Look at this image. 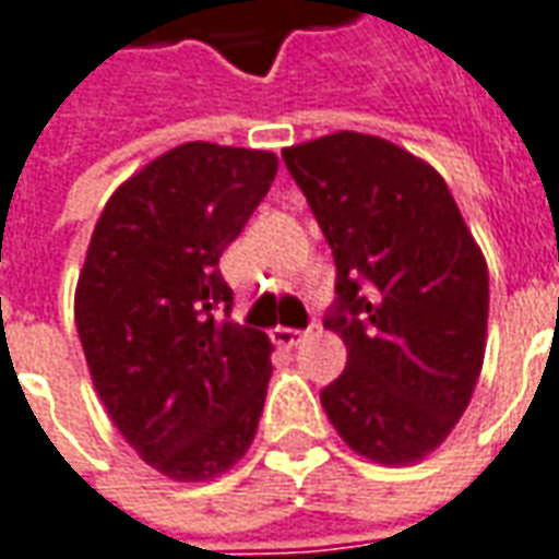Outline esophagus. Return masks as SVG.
Returning <instances> with one entry per match:
<instances>
[{
	"mask_svg": "<svg viewBox=\"0 0 559 559\" xmlns=\"http://www.w3.org/2000/svg\"><path fill=\"white\" fill-rule=\"evenodd\" d=\"M301 341H305V332H298V329H286V325H276V329H273V344H280V347H286V350L298 347Z\"/></svg>",
	"mask_w": 559,
	"mask_h": 559,
	"instance_id": "1",
	"label": "esophagus"
}]
</instances>
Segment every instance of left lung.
Returning <instances> with one entry per match:
<instances>
[{
    "instance_id": "obj_1",
    "label": "left lung",
    "mask_w": 559,
    "mask_h": 559,
    "mask_svg": "<svg viewBox=\"0 0 559 559\" xmlns=\"http://www.w3.org/2000/svg\"><path fill=\"white\" fill-rule=\"evenodd\" d=\"M335 254L325 329L347 366L320 400L376 464L428 459L459 425L486 354L489 271L440 171L376 134L283 150Z\"/></svg>"
}]
</instances>
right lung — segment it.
I'll use <instances>...</instances> for the list:
<instances>
[{"label":"right lung","instance_id":"1","mask_svg":"<svg viewBox=\"0 0 559 559\" xmlns=\"http://www.w3.org/2000/svg\"><path fill=\"white\" fill-rule=\"evenodd\" d=\"M271 150L190 141L119 183L76 283V329L95 391L159 474L202 483L254 440L273 344L230 323L221 254L276 178Z\"/></svg>","mask_w":559,"mask_h":559}]
</instances>
